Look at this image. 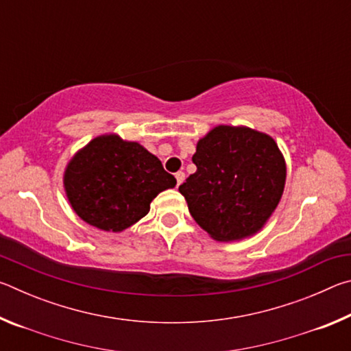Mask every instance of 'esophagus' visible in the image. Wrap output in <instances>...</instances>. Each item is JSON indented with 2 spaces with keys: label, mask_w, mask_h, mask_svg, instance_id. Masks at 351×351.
Here are the masks:
<instances>
[{
  "label": "esophagus",
  "mask_w": 351,
  "mask_h": 351,
  "mask_svg": "<svg viewBox=\"0 0 351 351\" xmlns=\"http://www.w3.org/2000/svg\"><path fill=\"white\" fill-rule=\"evenodd\" d=\"M175 178H176V184H178V187H180L181 184L184 182V180H186V173H184V171H178V173L175 175Z\"/></svg>",
  "instance_id": "obj_1"
}]
</instances>
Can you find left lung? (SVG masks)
<instances>
[{"label":"left lung","instance_id":"1","mask_svg":"<svg viewBox=\"0 0 351 351\" xmlns=\"http://www.w3.org/2000/svg\"><path fill=\"white\" fill-rule=\"evenodd\" d=\"M197 171L180 186L190 215L210 239L240 241L265 228L280 203L287 162L269 134L217 125L197 142Z\"/></svg>","mask_w":351,"mask_h":351}]
</instances>
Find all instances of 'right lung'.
<instances>
[{
    "label": "right lung",
    "mask_w": 351,
    "mask_h": 351,
    "mask_svg": "<svg viewBox=\"0 0 351 351\" xmlns=\"http://www.w3.org/2000/svg\"><path fill=\"white\" fill-rule=\"evenodd\" d=\"M176 180L136 141L105 133L74 153L63 171L68 203L83 221L123 232L150 212L152 201Z\"/></svg>",
    "instance_id": "obj_1"
}]
</instances>
